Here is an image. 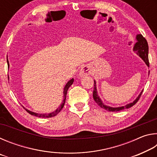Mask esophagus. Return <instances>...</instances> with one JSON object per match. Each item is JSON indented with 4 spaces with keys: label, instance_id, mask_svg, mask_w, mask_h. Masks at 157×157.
Returning <instances> with one entry per match:
<instances>
[{
    "label": "esophagus",
    "instance_id": "34e87169",
    "mask_svg": "<svg viewBox=\"0 0 157 157\" xmlns=\"http://www.w3.org/2000/svg\"><path fill=\"white\" fill-rule=\"evenodd\" d=\"M91 73V70L90 68L88 67V66H84L82 67V69L80 70V72H79V76H85V75H88Z\"/></svg>",
    "mask_w": 157,
    "mask_h": 157
}]
</instances>
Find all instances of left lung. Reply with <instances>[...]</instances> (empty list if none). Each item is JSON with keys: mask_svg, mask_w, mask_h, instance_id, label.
Returning a JSON list of instances; mask_svg holds the SVG:
<instances>
[{"mask_svg": "<svg viewBox=\"0 0 157 157\" xmlns=\"http://www.w3.org/2000/svg\"><path fill=\"white\" fill-rule=\"evenodd\" d=\"M136 39H137V42L134 45V50L135 52H136L137 54L142 58L143 61L145 62L146 64L147 65V66H150V62H149V59H148L149 47H148L147 41L145 39V37H143L142 34H138L136 36ZM149 75H150V71H149ZM95 84L96 83H95V81L94 80V92H93V98H94V100L101 108L104 109L109 111H119L123 110L124 109L130 108L131 107H132V106H134L138 102V101L139 100L140 95H141L143 93V91H142L141 93L140 94V95H139V97H138L134 101V102L130 103V104L127 105L126 106H124V107L113 108V107H109V106H106L105 105L103 104L102 100H100V98L98 95V93L96 91V85H95Z\"/></svg>", "mask_w": 157, "mask_h": 157, "instance_id": "8db88e82", "label": "left lung"}]
</instances>
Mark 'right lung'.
<instances>
[{
  "instance_id": "add662e5",
  "label": "right lung",
  "mask_w": 157,
  "mask_h": 157,
  "mask_svg": "<svg viewBox=\"0 0 157 157\" xmlns=\"http://www.w3.org/2000/svg\"><path fill=\"white\" fill-rule=\"evenodd\" d=\"M7 65H8V66H9V62H8V60H7ZM73 81H74V79H71V80L69 81V82H68V83L66 84V86L64 87V89H63V102H62V104L59 106V108L57 109L56 111H53V112L50 113L49 114H46V113L42 114V113H34V112H33V111H29L28 109H25L24 107H23V108L25 109L26 110V111H27L28 113L31 114V115L34 116H36V117H40V118H51V117L55 116L57 115V114L60 112V111L62 109V108L63 107V106H64L65 101H66V94H67V91H68V89L69 87H70L71 85L73 83Z\"/></svg>"
}]
</instances>
